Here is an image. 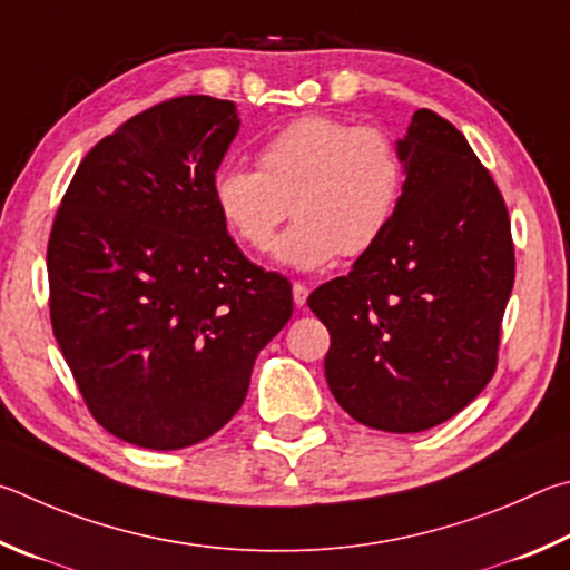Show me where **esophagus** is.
Masks as SVG:
<instances>
[{
  "instance_id": "34e87169",
  "label": "esophagus",
  "mask_w": 570,
  "mask_h": 570,
  "mask_svg": "<svg viewBox=\"0 0 570 570\" xmlns=\"http://www.w3.org/2000/svg\"><path fill=\"white\" fill-rule=\"evenodd\" d=\"M293 303H295L297 307H303V305L307 303V287H305L303 283H295V285H293Z\"/></svg>"
}]
</instances>
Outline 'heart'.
<instances>
[{
    "label": "heart",
    "mask_w": 570,
    "mask_h": 570,
    "mask_svg": "<svg viewBox=\"0 0 570 570\" xmlns=\"http://www.w3.org/2000/svg\"><path fill=\"white\" fill-rule=\"evenodd\" d=\"M405 157L383 127H355L327 115L297 117L269 135L257 169L223 165L213 175L219 217L239 243L265 249L297 269H321L337 255L375 247L401 205Z\"/></svg>",
    "instance_id": "obj_1"
}]
</instances>
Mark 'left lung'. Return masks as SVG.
Masks as SVG:
<instances>
[{
    "label": "left lung",
    "mask_w": 570,
    "mask_h": 570,
    "mask_svg": "<svg viewBox=\"0 0 570 570\" xmlns=\"http://www.w3.org/2000/svg\"><path fill=\"white\" fill-rule=\"evenodd\" d=\"M397 145L407 173L391 227L307 305L331 331L325 377L343 411L421 433L493 377L515 255L503 195L448 119L417 109Z\"/></svg>",
    "instance_id": "1"
}]
</instances>
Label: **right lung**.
Here are the masks:
<instances>
[{
	"mask_svg": "<svg viewBox=\"0 0 570 570\" xmlns=\"http://www.w3.org/2000/svg\"><path fill=\"white\" fill-rule=\"evenodd\" d=\"M239 129L229 99H167L89 149L47 245L49 315L95 421L177 451L243 405L291 283L239 253L213 175Z\"/></svg>",
	"mask_w": 570,
	"mask_h": 570,
	"instance_id": "right-lung-1",
	"label": "right lung"
}]
</instances>
